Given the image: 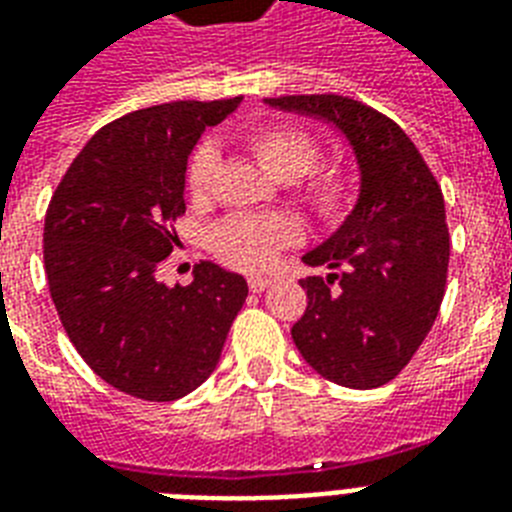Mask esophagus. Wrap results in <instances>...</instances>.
<instances>
[{"instance_id":"obj_1","label":"esophagus","mask_w":512,"mask_h":512,"mask_svg":"<svg viewBox=\"0 0 512 512\" xmlns=\"http://www.w3.org/2000/svg\"><path fill=\"white\" fill-rule=\"evenodd\" d=\"M268 287H271V279H268V276H252V279H249V289H252V292H265Z\"/></svg>"}]
</instances>
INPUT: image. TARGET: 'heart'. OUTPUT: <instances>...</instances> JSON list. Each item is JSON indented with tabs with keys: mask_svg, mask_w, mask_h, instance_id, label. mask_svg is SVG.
Wrapping results in <instances>:
<instances>
[{
	"mask_svg": "<svg viewBox=\"0 0 512 512\" xmlns=\"http://www.w3.org/2000/svg\"><path fill=\"white\" fill-rule=\"evenodd\" d=\"M247 146L265 175L273 180H297L311 170L319 159V148L308 132L297 127H263L252 132ZM217 151L212 146H199L185 167V191L191 199L207 196L209 180L215 172ZM305 201L321 217H337L350 201V177L340 167L316 172L303 188ZM297 239V225L287 215H231L209 231V247L223 263L244 271H260L271 263L281 247Z\"/></svg>",
	"mask_w": 512,
	"mask_h": 512,
	"instance_id": "b5f03b06",
	"label": "heart"
}]
</instances>
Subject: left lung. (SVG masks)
I'll return each instance as SVG.
<instances>
[{"label": "left lung", "instance_id": "8db88e82", "mask_svg": "<svg viewBox=\"0 0 512 512\" xmlns=\"http://www.w3.org/2000/svg\"><path fill=\"white\" fill-rule=\"evenodd\" d=\"M265 106L329 124L353 151L358 199L303 263V319L292 340L308 366L345 388L396 377L438 316L449 271L444 196L409 135L380 111L342 95H284Z\"/></svg>", "mask_w": 512, "mask_h": 512}]
</instances>
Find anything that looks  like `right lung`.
<instances>
[{
    "mask_svg": "<svg viewBox=\"0 0 512 512\" xmlns=\"http://www.w3.org/2000/svg\"><path fill=\"white\" fill-rule=\"evenodd\" d=\"M239 103L177 100L106 124L44 217V273L68 340L100 380L143 401L199 388L247 300L244 276L215 263L196 265L188 287L156 279L177 244L188 156Z\"/></svg>",
    "mask_w": 512,
    "mask_h": 512,
    "instance_id": "right-lung-1",
    "label": "right lung"
}]
</instances>
